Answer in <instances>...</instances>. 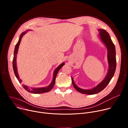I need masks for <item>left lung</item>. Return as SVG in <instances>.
Here are the masks:
<instances>
[{"instance_id": "8db88e82", "label": "left lung", "mask_w": 128, "mask_h": 128, "mask_svg": "<svg viewBox=\"0 0 128 128\" xmlns=\"http://www.w3.org/2000/svg\"><path fill=\"white\" fill-rule=\"evenodd\" d=\"M99 33L98 36L105 46L107 50V60L108 63V70L107 74L104 80L98 84L96 86L90 89H83L78 86L74 83V80L71 77L73 86L78 92L86 95H94L97 94L102 90L110 82L114 74L116 69V52L114 44L112 42L110 35L107 32L103 29H98Z\"/></svg>"}]
</instances>
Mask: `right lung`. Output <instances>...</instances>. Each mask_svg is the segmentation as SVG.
<instances>
[{
  "instance_id": "1",
  "label": "right lung",
  "mask_w": 128,
  "mask_h": 128,
  "mask_svg": "<svg viewBox=\"0 0 128 128\" xmlns=\"http://www.w3.org/2000/svg\"><path fill=\"white\" fill-rule=\"evenodd\" d=\"M28 31H30V30H27L22 32L21 34L20 37H19V41H18V42H17V44H16V45L15 46V48H14V58H13V60H12L13 69H14V73L15 76L16 78L18 81L20 83H21L22 82V80L20 78L19 76V74H18V72L17 67H16V54H18V49H19V46H20V42H21V40L23 38V36ZM64 64H65L64 62L62 63L59 66H58L55 69V70H54V74H53V78H52V81L51 83L48 86H46V87H42V88H31V87H30L29 86L23 84L22 85L23 87L26 90H27L28 92H30V93H33V94H42V93H44L49 92V91H50L52 88L54 87V84H55L56 78V76L58 74V73L59 70L64 65Z\"/></svg>"
}]
</instances>
